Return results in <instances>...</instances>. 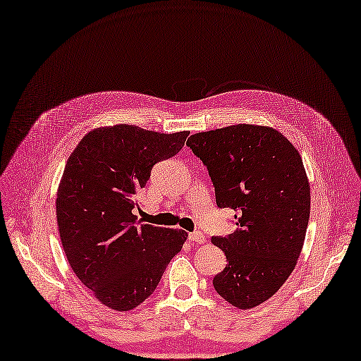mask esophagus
Returning a JSON list of instances; mask_svg holds the SVG:
<instances>
[{
  "instance_id": "1",
  "label": "esophagus",
  "mask_w": 361,
  "mask_h": 361,
  "mask_svg": "<svg viewBox=\"0 0 361 361\" xmlns=\"http://www.w3.org/2000/svg\"><path fill=\"white\" fill-rule=\"evenodd\" d=\"M189 240L192 242V243H204V242H206L204 235H203L202 233H198V231L190 233V234H189Z\"/></svg>"
}]
</instances>
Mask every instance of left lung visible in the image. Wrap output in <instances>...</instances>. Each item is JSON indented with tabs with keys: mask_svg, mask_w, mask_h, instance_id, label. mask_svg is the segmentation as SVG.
Instances as JSON below:
<instances>
[{
	"mask_svg": "<svg viewBox=\"0 0 361 361\" xmlns=\"http://www.w3.org/2000/svg\"><path fill=\"white\" fill-rule=\"evenodd\" d=\"M186 144L208 167L219 208L235 211V231L211 240L228 262L214 288L237 309L256 307L283 286L302 251L310 185L301 155L278 130L252 124L195 133Z\"/></svg>",
	"mask_w": 361,
	"mask_h": 361,
	"instance_id": "obj_1",
	"label": "left lung"
}]
</instances>
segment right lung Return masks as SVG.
Listing matches in <instances>:
<instances>
[{"instance_id": "right-lung-1", "label": "right lung", "mask_w": 361, "mask_h": 361, "mask_svg": "<svg viewBox=\"0 0 361 361\" xmlns=\"http://www.w3.org/2000/svg\"><path fill=\"white\" fill-rule=\"evenodd\" d=\"M188 135L99 127L66 161L56 198L60 240L75 276L106 307L144 302L188 239L183 229L137 224L132 212L153 164L176 155Z\"/></svg>"}]
</instances>
